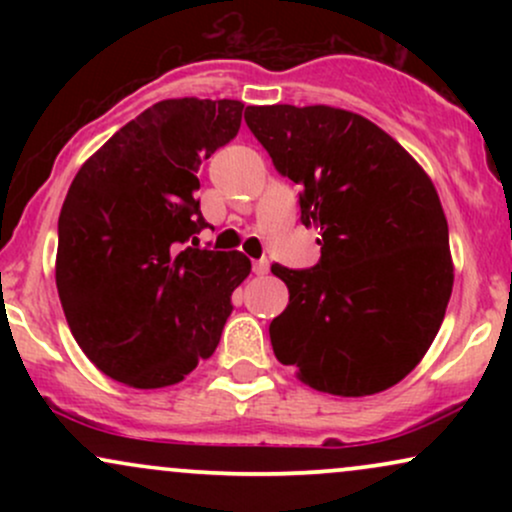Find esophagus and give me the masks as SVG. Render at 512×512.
<instances>
[{"mask_svg":"<svg viewBox=\"0 0 512 512\" xmlns=\"http://www.w3.org/2000/svg\"><path fill=\"white\" fill-rule=\"evenodd\" d=\"M252 269H255V274H267L269 272V260H257L255 264H252Z\"/></svg>","mask_w":512,"mask_h":512,"instance_id":"34e87169","label":"esophagus"}]
</instances>
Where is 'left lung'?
<instances>
[{
  "instance_id": "left-lung-1",
  "label": "left lung",
  "mask_w": 512,
  "mask_h": 512,
  "mask_svg": "<svg viewBox=\"0 0 512 512\" xmlns=\"http://www.w3.org/2000/svg\"><path fill=\"white\" fill-rule=\"evenodd\" d=\"M276 170L303 187L313 269L272 264L289 305L274 356L317 392L378 395L419 366L452 293L448 219L431 178L390 134L332 105H248Z\"/></svg>"
}]
</instances>
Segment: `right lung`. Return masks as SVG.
<instances>
[{"mask_svg":"<svg viewBox=\"0 0 512 512\" xmlns=\"http://www.w3.org/2000/svg\"><path fill=\"white\" fill-rule=\"evenodd\" d=\"M243 108L231 98L151 105L69 185L57 291L76 344L117 383L175 385L219 346L250 260L182 243L207 226L195 197L199 163L236 137Z\"/></svg>","mask_w":512,"mask_h":512,"instance_id":"obj_1","label":"right lung"}]
</instances>
